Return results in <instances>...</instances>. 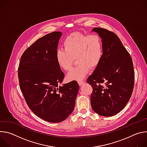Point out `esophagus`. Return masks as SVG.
I'll return each instance as SVG.
<instances>
[{
    "label": "esophagus",
    "instance_id": "obj_1",
    "mask_svg": "<svg viewBox=\"0 0 147 147\" xmlns=\"http://www.w3.org/2000/svg\"><path fill=\"white\" fill-rule=\"evenodd\" d=\"M78 83L79 86H81V85L83 84L84 83H85V82L84 81H78Z\"/></svg>",
    "mask_w": 147,
    "mask_h": 147
}]
</instances>
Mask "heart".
Listing matches in <instances>:
<instances>
[{
  "instance_id": "b5f03b06",
  "label": "heart",
  "mask_w": 147,
  "mask_h": 147,
  "mask_svg": "<svg viewBox=\"0 0 147 147\" xmlns=\"http://www.w3.org/2000/svg\"><path fill=\"white\" fill-rule=\"evenodd\" d=\"M64 49H58L56 60L60 68L65 71L71 69L74 59L78 65L67 75L69 81L81 80L92 69L99 63L103 55L100 37L95 34L88 35L79 32L70 34L63 43Z\"/></svg>"
}]
</instances>
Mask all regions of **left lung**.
I'll return each instance as SVG.
<instances>
[{
	"label": "left lung",
	"mask_w": 147,
	"mask_h": 147,
	"mask_svg": "<svg viewBox=\"0 0 147 147\" xmlns=\"http://www.w3.org/2000/svg\"><path fill=\"white\" fill-rule=\"evenodd\" d=\"M102 39L103 55L87 82L93 88L91 95L92 110L109 117L120 112L131 98L134 80L132 59L119 37L102 28H94Z\"/></svg>",
	"instance_id": "1"
}]
</instances>
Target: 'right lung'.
Here are the masks:
<instances>
[{
    "label": "right lung",
    "mask_w": 147,
    "mask_h": 147,
    "mask_svg": "<svg viewBox=\"0 0 147 147\" xmlns=\"http://www.w3.org/2000/svg\"><path fill=\"white\" fill-rule=\"evenodd\" d=\"M61 35L52 32L38 39L23 53L18 69L20 88L28 107L51 123L63 121L72 113L79 90L76 81L59 86L65 77L56 60Z\"/></svg>",
    "instance_id": "obj_1"
}]
</instances>
